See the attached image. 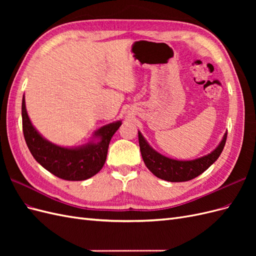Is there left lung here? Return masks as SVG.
<instances>
[{"instance_id": "1", "label": "left lung", "mask_w": 256, "mask_h": 256, "mask_svg": "<svg viewBox=\"0 0 256 256\" xmlns=\"http://www.w3.org/2000/svg\"><path fill=\"white\" fill-rule=\"evenodd\" d=\"M226 136L228 132L224 134L219 145L210 154L193 160H176L164 156L152 148L140 131L138 145L145 166L154 176L166 182H180L191 180L205 172L219 158L226 145Z\"/></svg>"}]
</instances>
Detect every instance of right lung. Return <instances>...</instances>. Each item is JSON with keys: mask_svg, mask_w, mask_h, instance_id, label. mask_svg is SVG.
<instances>
[{"mask_svg": "<svg viewBox=\"0 0 256 256\" xmlns=\"http://www.w3.org/2000/svg\"><path fill=\"white\" fill-rule=\"evenodd\" d=\"M122 120L108 124L97 129L92 140L76 147H64L44 138L30 122L26 98H22V128L26 145L35 160L47 171L65 180H85L102 168L113 134Z\"/></svg>", "mask_w": 256, "mask_h": 256, "instance_id": "1", "label": "right lung"}]
</instances>
